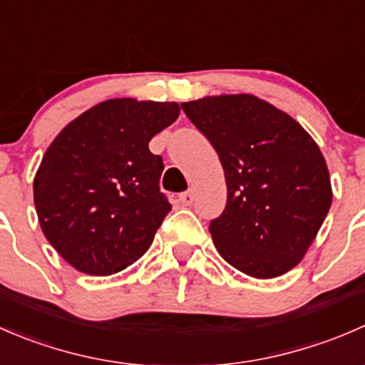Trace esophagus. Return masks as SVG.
<instances>
[{"instance_id": "34e87169", "label": "esophagus", "mask_w": 365, "mask_h": 365, "mask_svg": "<svg viewBox=\"0 0 365 365\" xmlns=\"http://www.w3.org/2000/svg\"><path fill=\"white\" fill-rule=\"evenodd\" d=\"M194 200H196V196H194V190H187V192L180 194V196H178V201L183 206H190L194 203Z\"/></svg>"}]
</instances>
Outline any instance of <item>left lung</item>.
<instances>
[{
    "label": "left lung",
    "instance_id": "8db88e82",
    "mask_svg": "<svg viewBox=\"0 0 365 365\" xmlns=\"http://www.w3.org/2000/svg\"><path fill=\"white\" fill-rule=\"evenodd\" d=\"M219 153L227 185L213 244L237 270L272 279L295 268L314 242L332 185L319 146L288 113L249 93L183 102Z\"/></svg>",
    "mask_w": 365,
    "mask_h": 365
}]
</instances>
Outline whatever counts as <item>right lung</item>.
<instances>
[{
  "label": "right lung",
  "instance_id": "1",
  "mask_svg": "<svg viewBox=\"0 0 365 365\" xmlns=\"http://www.w3.org/2000/svg\"><path fill=\"white\" fill-rule=\"evenodd\" d=\"M176 102L109 98L72 120L43 153L33 200L58 254L88 275L138 261L171 210L164 162L148 143L178 118Z\"/></svg>",
  "mask_w": 365,
  "mask_h": 365
}]
</instances>
